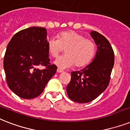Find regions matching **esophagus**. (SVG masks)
Listing matches in <instances>:
<instances>
[{
    "label": "esophagus",
    "instance_id": "34e87169",
    "mask_svg": "<svg viewBox=\"0 0 130 130\" xmlns=\"http://www.w3.org/2000/svg\"><path fill=\"white\" fill-rule=\"evenodd\" d=\"M63 70H61V69H60V68H58L57 69V72H58V73H61V72H63Z\"/></svg>",
    "mask_w": 130,
    "mask_h": 130
}]
</instances>
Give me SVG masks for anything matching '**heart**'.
<instances>
[{
    "label": "heart",
    "mask_w": 130,
    "mask_h": 130,
    "mask_svg": "<svg viewBox=\"0 0 130 130\" xmlns=\"http://www.w3.org/2000/svg\"><path fill=\"white\" fill-rule=\"evenodd\" d=\"M49 54L56 58L66 49V55L59 57L54 64L59 68L66 69L75 64L76 67H83L93 60L96 51V45L91 39L75 31H65L58 36V39L52 37L47 43Z\"/></svg>",
    "instance_id": "heart-1"
}]
</instances>
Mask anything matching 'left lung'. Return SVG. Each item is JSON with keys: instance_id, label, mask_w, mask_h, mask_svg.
Returning a JSON list of instances; mask_svg holds the SVG:
<instances>
[{"instance_id": "1", "label": "left lung", "mask_w": 130, "mask_h": 130, "mask_svg": "<svg viewBox=\"0 0 130 130\" xmlns=\"http://www.w3.org/2000/svg\"><path fill=\"white\" fill-rule=\"evenodd\" d=\"M90 35L97 45L95 57L81 70L72 72L66 87L68 97L79 103L94 100L107 89L114 65V52L109 41L94 31Z\"/></svg>"}]
</instances>
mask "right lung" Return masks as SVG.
Instances as JSON below:
<instances>
[{"label": "right lung", "mask_w": 130, "mask_h": 130, "mask_svg": "<svg viewBox=\"0 0 130 130\" xmlns=\"http://www.w3.org/2000/svg\"><path fill=\"white\" fill-rule=\"evenodd\" d=\"M47 31L32 27L21 30L12 37L4 57V70L9 89L21 98H36L56 74L51 65L47 47ZM46 66L40 70L37 67Z\"/></svg>", "instance_id": "right-lung-1"}]
</instances>
